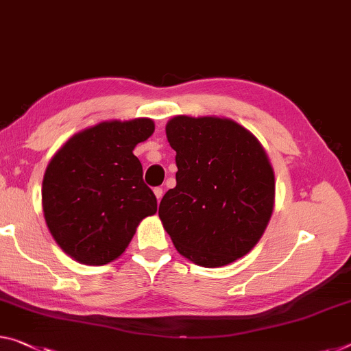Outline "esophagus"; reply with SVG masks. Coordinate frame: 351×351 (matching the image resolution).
I'll use <instances>...</instances> for the list:
<instances>
[{
    "instance_id": "34e87169",
    "label": "esophagus",
    "mask_w": 351,
    "mask_h": 351,
    "mask_svg": "<svg viewBox=\"0 0 351 351\" xmlns=\"http://www.w3.org/2000/svg\"><path fill=\"white\" fill-rule=\"evenodd\" d=\"M154 193H155V196H157L158 201H161V197H163V188H160V186L154 188Z\"/></svg>"
}]
</instances>
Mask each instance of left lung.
Wrapping results in <instances>:
<instances>
[{
    "label": "left lung",
    "instance_id": "obj_1",
    "mask_svg": "<svg viewBox=\"0 0 351 351\" xmlns=\"http://www.w3.org/2000/svg\"><path fill=\"white\" fill-rule=\"evenodd\" d=\"M166 136L176 150L177 185L158 215L177 251L206 268L243 257L273 212L274 174L261 143L219 117L177 116Z\"/></svg>",
    "mask_w": 351,
    "mask_h": 351
}]
</instances>
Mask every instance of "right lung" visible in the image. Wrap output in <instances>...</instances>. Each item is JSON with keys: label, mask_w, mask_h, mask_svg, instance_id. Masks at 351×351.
Here are the masks:
<instances>
[{"label": "right lung", "mask_w": 351, "mask_h": 351, "mask_svg": "<svg viewBox=\"0 0 351 351\" xmlns=\"http://www.w3.org/2000/svg\"><path fill=\"white\" fill-rule=\"evenodd\" d=\"M154 128L144 117L101 122L70 138L51 158L42 183L45 221L75 261L86 265L114 261L139 221L157 212V197L133 155L134 145Z\"/></svg>", "instance_id": "1"}]
</instances>
